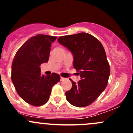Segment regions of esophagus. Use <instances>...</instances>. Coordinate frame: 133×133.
<instances>
[{
    "instance_id": "obj_1",
    "label": "esophagus",
    "mask_w": 133,
    "mask_h": 133,
    "mask_svg": "<svg viewBox=\"0 0 133 133\" xmlns=\"http://www.w3.org/2000/svg\"><path fill=\"white\" fill-rule=\"evenodd\" d=\"M65 78H64V77H62V76H61V77H60V81H64V80H65Z\"/></svg>"
}]
</instances>
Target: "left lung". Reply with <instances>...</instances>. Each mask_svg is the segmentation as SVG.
<instances>
[{"instance_id": "1", "label": "left lung", "mask_w": 133, "mask_h": 133, "mask_svg": "<svg viewBox=\"0 0 133 133\" xmlns=\"http://www.w3.org/2000/svg\"><path fill=\"white\" fill-rule=\"evenodd\" d=\"M57 41L71 51L73 67L81 77L78 83L70 79L73 85L65 92L67 100L78 108L88 106L108 85L110 66L104 47L97 38L86 33L62 36Z\"/></svg>"}]
</instances>
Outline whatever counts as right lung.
Returning <instances> with one entry per match:
<instances>
[{
	"mask_svg": "<svg viewBox=\"0 0 133 133\" xmlns=\"http://www.w3.org/2000/svg\"><path fill=\"white\" fill-rule=\"evenodd\" d=\"M57 37L37 35L28 40L16 53L11 65V80L18 95L33 106L48 101L51 88L60 80L55 73L41 75L40 65L48 62L51 43Z\"/></svg>",
	"mask_w": 133,
	"mask_h": 133,
	"instance_id": "1",
	"label": "right lung"
}]
</instances>
